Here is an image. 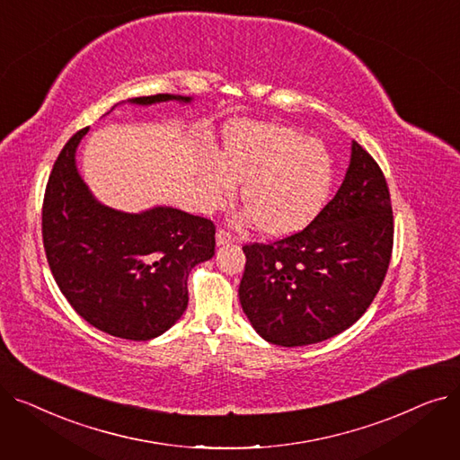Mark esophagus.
Returning a JSON list of instances; mask_svg holds the SVG:
<instances>
[{
	"mask_svg": "<svg viewBox=\"0 0 460 460\" xmlns=\"http://www.w3.org/2000/svg\"><path fill=\"white\" fill-rule=\"evenodd\" d=\"M231 243H234V236H231V233L226 231V229H217V233H216V244L217 246H226V244H231Z\"/></svg>",
	"mask_w": 460,
	"mask_h": 460,
	"instance_id": "34e87169",
	"label": "esophagus"
}]
</instances>
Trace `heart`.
Returning <instances> with one entry per match:
<instances>
[{
    "label": "heart",
    "mask_w": 460,
    "mask_h": 460,
    "mask_svg": "<svg viewBox=\"0 0 460 460\" xmlns=\"http://www.w3.org/2000/svg\"><path fill=\"white\" fill-rule=\"evenodd\" d=\"M335 177L332 153L319 139L281 125L236 123L222 143V158L201 172L203 201L220 207L243 184L246 208L238 220L255 222L270 236L293 234L324 208Z\"/></svg>",
    "instance_id": "b5f03b06"
}]
</instances>
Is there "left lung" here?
I'll return each mask as SVG.
<instances>
[{
	"label": "left lung",
	"instance_id": "left-lung-1",
	"mask_svg": "<svg viewBox=\"0 0 460 460\" xmlns=\"http://www.w3.org/2000/svg\"><path fill=\"white\" fill-rule=\"evenodd\" d=\"M394 248L390 190L373 156L352 141L333 199L305 229L244 246L238 296L253 330L279 347L321 343L371 305Z\"/></svg>",
	"mask_w": 460,
	"mask_h": 460
}]
</instances>
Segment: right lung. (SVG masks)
Instances as JSON below:
<instances>
[{
  "label": "right lung",
  "instance_id": "right-lung-1",
  "mask_svg": "<svg viewBox=\"0 0 460 460\" xmlns=\"http://www.w3.org/2000/svg\"><path fill=\"white\" fill-rule=\"evenodd\" d=\"M191 96L151 94V106ZM84 128L59 153L46 184L42 240L63 296L82 319L120 340L149 341L172 328L188 305V276L214 255V224L173 207L123 212L102 205L76 167Z\"/></svg>",
  "mask_w": 460,
  "mask_h": 460
}]
</instances>
